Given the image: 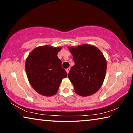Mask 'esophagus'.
<instances>
[{"label": "esophagus", "mask_w": 133, "mask_h": 133, "mask_svg": "<svg viewBox=\"0 0 133 133\" xmlns=\"http://www.w3.org/2000/svg\"><path fill=\"white\" fill-rule=\"evenodd\" d=\"M70 68H66V72H67V73H68V74L69 71H70Z\"/></svg>", "instance_id": "esophagus-1"}]
</instances>
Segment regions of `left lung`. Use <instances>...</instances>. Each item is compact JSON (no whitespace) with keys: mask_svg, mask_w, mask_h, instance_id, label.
<instances>
[{"mask_svg":"<svg viewBox=\"0 0 133 133\" xmlns=\"http://www.w3.org/2000/svg\"><path fill=\"white\" fill-rule=\"evenodd\" d=\"M74 65L68 77L76 94L82 96L92 95L101 88L105 79L107 61L97 47L83 44L69 47Z\"/></svg>","mask_w":133,"mask_h":133,"instance_id":"1","label":"left lung"}]
</instances>
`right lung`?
Segmentation results:
<instances>
[{
	"label": "right lung",
	"instance_id": "add662e5",
	"mask_svg": "<svg viewBox=\"0 0 133 133\" xmlns=\"http://www.w3.org/2000/svg\"><path fill=\"white\" fill-rule=\"evenodd\" d=\"M61 47L49 45L34 49L25 62L29 82L35 91L43 96H51L57 93L62 80L67 73L62 67L57 57Z\"/></svg>",
	"mask_w": 133,
	"mask_h": 133
}]
</instances>
